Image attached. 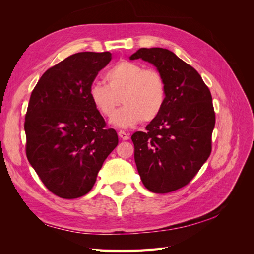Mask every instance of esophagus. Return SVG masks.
<instances>
[{"instance_id": "34e87169", "label": "esophagus", "mask_w": 254, "mask_h": 254, "mask_svg": "<svg viewBox=\"0 0 254 254\" xmlns=\"http://www.w3.org/2000/svg\"><path fill=\"white\" fill-rule=\"evenodd\" d=\"M119 136L121 137V139L122 140H124V141H127V140H129V133H126L125 131H122V130H121V131H119Z\"/></svg>"}]
</instances>
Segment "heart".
Returning a JSON list of instances; mask_svg holds the SVG:
<instances>
[{
  "instance_id": "b5f03b06",
  "label": "heart",
  "mask_w": 254,
  "mask_h": 254,
  "mask_svg": "<svg viewBox=\"0 0 254 254\" xmlns=\"http://www.w3.org/2000/svg\"><path fill=\"white\" fill-rule=\"evenodd\" d=\"M105 80L107 84H91L89 97L106 118L113 117L121 101L126 105L112 118L113 126L130 128L142 120H155L162 111L166 87L163 76L157 70L131 61H120L105 74Z\"/></svg>"
}]
</instances>
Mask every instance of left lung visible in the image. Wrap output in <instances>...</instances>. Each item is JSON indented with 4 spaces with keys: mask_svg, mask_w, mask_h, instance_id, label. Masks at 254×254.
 Returning <instances> with one entry per match:
<instances>
[{
    "mask_svg": "<svg viewBox=\"0 0 254 254\" xmlns=\"http://www.w3.org/2000/svg\"><path fill=\"white\" fill-rule=\"evenodd\" d=\"M156 66L163 76L162 111L132 134L134 161L145 188L166 194L183 188L209 158L215 113L211 92L193 66L166 49H140L129 57Z\"/></svg>",
    "mask_w": 254,
    "mask_h": 254,
    "instance_id": "8db88e82",
    "label": "left lung"
}]
</instances>
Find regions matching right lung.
I'll list each match as a JSON object with an SVG mask.
<instances>
[{
    "label": "right lung",
    "instance_id": "add662e5",
    "mask_svg": "<svg viewBox=\"0 0 254 254\" xmlns=\"http://www.w3.org/2000/svg\"><path fill=\"white\" fill-rule=\"evenodd\" d=\"M111 58L109 52L68 56L41 76L30 95L26 156L44 186L61 198L89 193L119 143L89 97L91 84Z\"/></svg>",
    "mask_w": 254,
    "mask_h": 254
}]
</instances>
